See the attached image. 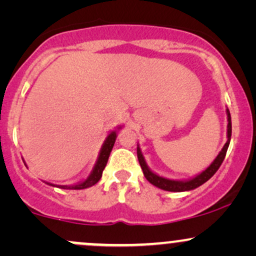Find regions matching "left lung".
<instances>
[{"label": "left lung", "mask_w": 256, "mask_h": 256, "mask_svg": "<svg viewBox=\"0 0 256 256\" xmlns=\"http://www.w3.org/2000/svg\"><path fill=\"white\" fill-rule=\"evenodd\" d=\"M226 116H228V130H226V137H228V140L222 146V150L219 152V154L216 155V158H214L213 162L210 164L207 168L198 174L194 176L192 178L188 179H171L162 177V176H158V173L152 172L150 168H149L148 164H146L144 156H143V152L140 150V146L137 144V158L138 161H140V165L142 167V171L146 180L149 183L154 185V186L158 188V189H162L165 192H190V190L196 189V188L201 186L202 184H204L208 179H210L214 176V173L219 170L220 165L224 161L226 152H228V144H230L231 140V132H232V125H231V116L228 108H226Z\"/></svg>", "instance_id": "left-lung-1"}]
</instances>
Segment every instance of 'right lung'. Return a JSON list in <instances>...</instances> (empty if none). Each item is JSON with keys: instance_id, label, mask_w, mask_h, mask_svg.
<instances>
[{"instance_id": "add662e5", "label": "right lung", "mask_w": 256, "mask_h": 256, "mask_svg": "<svg viewBox=\"0 0 256 256\" xmlns=\"http://www.w3.org/2000/svg\"><path fill=\"white\" fill-rule=\"evenodd\" d=\"M122 128V125L116 126L114 130L110 131V134H107L104 144H102L101 149H100L98 160H96L95 165H94V167H92V171L90 172V174L88 176L86 179L79 182V183H77V184L56 185V186L61 188V189H67V190H80V189H86V188L92 186V185H95L96 183H98V182L102 177V172H104L106 165H107L108 158H110L112 149H113L114 143H116V137H118V131ZM48 184L54 185L55 186V184H52V183H48Z\"/></svg>"}]
</instances>
